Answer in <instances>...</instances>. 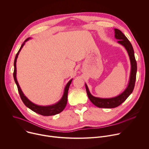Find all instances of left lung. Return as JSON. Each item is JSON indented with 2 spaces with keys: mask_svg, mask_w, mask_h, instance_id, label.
<instances>
[{
  "mask_svg": "<svg viewBox=\"0 0 149 149\" xmlns=\"http://www.w3.org/2000/svg\"><path fill=\"white\" fill-rule=\"evenodd\" d=\"M114 37L118 40L117 42L120 45H123L126 49L128 53L130 64H131V71L129 78V81L126 88L121 94L116 97L112 98H100L93 96L90 92L88 87L86 83V88L87 93L90 100L91 102L99 108L104 109H113L118 107L121 104H122L129 95L132 93L136 79L137 73V62L134 56V52L132 44L129 39L124 35V33L118 29H114Z\"/></svg>",
  "mask_w": 149,
  "mask_h": 149,
  "instance_id": "1",
  "label": "left lung"
}]
</instances>
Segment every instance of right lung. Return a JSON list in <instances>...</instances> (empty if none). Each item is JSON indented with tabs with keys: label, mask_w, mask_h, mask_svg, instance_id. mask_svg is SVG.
<instances>
[{
	"label": "right lung",
	"mask_w": 149,
	"mask_h": 149,
	"mask_svg": "<svg viewBox=\"0 0 149 149\" xmlns=\"http://www.w3.org/2000/svg\"><path fill=\"white\" fill-rule=\"evenodd\" d=\"M30 39H31V38H28L24 42V43L22 44V45H21L19 51L17 52V53L16 55L15 61H14V72H13L14 80H15V82L17 86L20 97L21 99H22L24 104L28 108H29L33 111L38 113L39 114H40L42 116H54V115H56V114H59L61 112H62L63 110V109H64L65 107H66V105L67 103V99H68V92L70 86L71 84V82L73 79L72 78L68 82V83L66 84V86L64 88V90H63V95H62L61 98L57 102H56L52 105L43 106V105H37V104L32 102L31 101H30L26 97V95L24 94L22 90H21L19 85V83L17 82V78H16V61H17V59L19 54L20 51H21V49H22V48H23V47L24 46V45L25 44V42H27Z\"/></svg>",
	"instance_id": "right-lung-1"
}]
</instances>
